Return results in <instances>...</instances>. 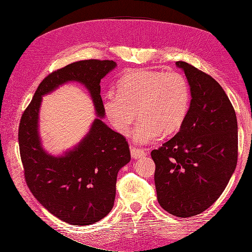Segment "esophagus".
I'll return each instance as SVG.
<instances>
[{"instance_id":"esophagus-1","label":"esophagus","mask_w":252,"mask_h":252,"mask_svg":"<svg viewBox=\"0 0 252 252\" xmlns=\"http://www.w3.org/2000/svg\"><path fill=\"white\" fill-rule=\"evenodd\" d=\"M130 154H131L132 158H143L145 155H146V152H145L144 150L136 149V148L132 147V148L130 149Z\"/></svg>"}]
</instances>
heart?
<instances>
[{"label": "heart", "instance_id": "heart-1", "mask_svg": "<svg viewBox=\"0 0 252 252\" xmlns=\"http://www.w3.org/2000/svg\"><path fill=\"white\" fill-rule=\"evenodd\" d=\"M190 105V87L180 72L139 71L122 79L118 91L104 98L106 116L116 130L127 134L136 117L132 139L147 144L179 130L184 123Z\"/></svg>", "mask_w": 252, "mask_h": 252}]
</instances>
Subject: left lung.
Here are the masks:
<instances>
[{
  "label": "left lung",
  "mask_w": 252,
  "mask_h": 252,
  "mask_svg": "<svg viewBox=\"0 0 252 252\" xmlns=\"http://www.w3.org/2000/svg\"><path fill=\"white\" fill-rule=\"evenodd\" d=\"M175 65L185 72L191 101L180 131L152 150L151 158L158 204L172 216L189 218L208 209L234 172L238 122L215 79L186 62Z\"/></svg>",
  "instance_id": "left-lung-1"
}]
</instances>
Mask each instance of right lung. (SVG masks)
<instances>
[{"label":"right lung","instance_id":"obj_1","mask_svg":"<svg viewBox=\"0 0 252 252\" xmlns=\"http://www.w3.org/2000/svg\"><path fill=\"white\" fill-rule=\"evenodd\" d=\"M116 67L109 60H85L51 72L21 118L19 146L27 186L45 208L68 224L91 225L108 215L116 199L118 172L130 161L126 139L102 121L100 82ZM67 81L87 87L99 118L77 147L55 157L41 147L38 112L41 96Z\"/></svg>","mask_w":252,"mask_h":252}]
</instances>
